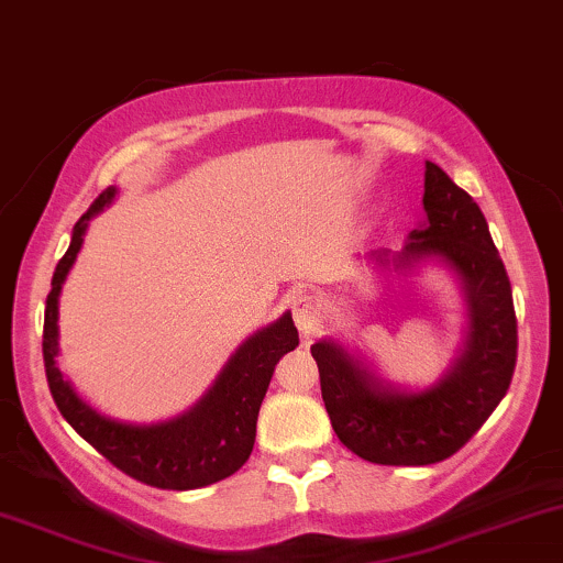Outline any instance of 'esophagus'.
Segmentation results:
<instances>
[{"instance_id":"34e87169","label":"esophagus","mask_w":563,"mask_h":563,"mask_svg":"<svg viewBox=\"0 0 563 563\" xmlns=\"http://www.w3.org/2000/svg\"><path fill=\"white\" fill-rule=\"evenodd\" d=\"M294 319H296L298 332H301L303 336L317 334L319 332V324H321V303H319V298H313L309 294L296 296V301H294Z\"/></svg>"}]
</instances>
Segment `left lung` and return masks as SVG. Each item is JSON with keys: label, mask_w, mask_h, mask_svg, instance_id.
<instances>
[{"label": "left lung", "mask_w": 563, "mask_h": 563, "mask_svg": "<svg viewBox=\"0 0 563 563\" xmlns=\"http://www.w3.org/2000/svg\"><path fill=\"white\" fill-rule=\"evenodd\" d=\"M422 203L427 223L411 231L399 262L440 257L461 275L471 334L459 365L430 391L409 394L380 384L340 344H311L336 438L380 466H430L459 453L497 409L517 363L512 288L482 208L434 162Z\"/></svg>", "instance_id": "left-lung-1"}]
</instances>
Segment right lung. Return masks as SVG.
<instances>
[{"label": "right lung", "instance_id": "add662e5", "mask_svg": "<svg viewBox=\"0 0 563 563\" xmlns=\"http://www.w3.org/2000/svg\"><path fill=\"white\" fill-rule=\"evenodd\" d=\"M112 198L115 187L102 190L77 221L69 250L58 260L51 280L46 319H43V365H46L51 396L66 422L125 476L156 489H200L236 474L250 459L257 415L277 360L298 344L296 324L290 313H286L246 340L229 360L211 391L183 417L136 427L97 415L71 391L62 371L56 368V313L64 277L85 242L87 221L100 213Z\"/></svg>", "mask_w": 563, "mask_h": 563}]
</instances>
